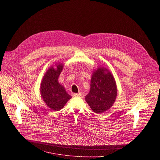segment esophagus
Segmentation results:
<instances>
[{
    "mask_svg": "<svg viewBox=\"0 0 160 160\" xmlns=\"http://www.w3.org/2000/svg\"><path fill=\"white\" fill-rule=\"evenodd\" d=\"M73 96L76 97V98H80L82 96V94L81 93H75V94H73Z\"/></svg>",
    "mask_w": 160,
    "mask_h": 160,
    "instance_id": "1",
    "label": "esophagus"
}]
</instances>
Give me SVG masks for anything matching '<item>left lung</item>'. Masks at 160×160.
<instances>
[{"label": "left lung", "mask_w": 160, "mask_h": 160, "mask_svg": "<svg viewBox=\"0 0 160 160\" xmlns=\"http://www.w3.org/2000/svg\"><path fill=\"white\" fill-rule=\"evenodd\" d=\"M117 95L116 82L111 73L106 68H98L92 76L90 90L85 101L96 113L109 109L115 102Z\"/></svg>", "instance_id": "1"}]
</instances>
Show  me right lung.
I'll return each mask as SVG.
<instances>
[{"label": "right lung", "mask_w": 160, "mask_h": 160, "mask_svg": "<svg viewBox=\"0 0 160 160\" xmlns=\"http://www.w3.org/2000/svg\"><path fill=\"white\" fill-rule=\"evenodd\" d=\"M63 68L62 64L56 68H50L45 74L41 83L40 93L45 103L54 111L62 109L66 102L72 98L65 88L58 82V77Z\"/></svg>", "instance_id": "add662e5"}]
</instances>
